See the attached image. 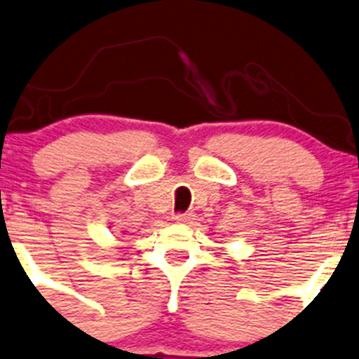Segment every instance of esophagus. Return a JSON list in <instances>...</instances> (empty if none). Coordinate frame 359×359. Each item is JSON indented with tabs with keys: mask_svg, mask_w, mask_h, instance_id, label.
Returning a JSON list of instances; mask_svg holds the SVG:
<instances>
[{
	"mask_svg": "<svg viewBox=\"0 0 359 359\" xmlns=\"http://www.w3.org/2000/svg\"><path fill=\"white\" fill-rule=\"evenodd\" d=\"M175 220L179 222V224H189V222L192 220V215L191 213H177Z\"/></svg>",
	"mask_w": 359,
	"mask_h": 359,
	"instance_id": "obj_1",
	"label": "esophagus"
}]
</instances>
